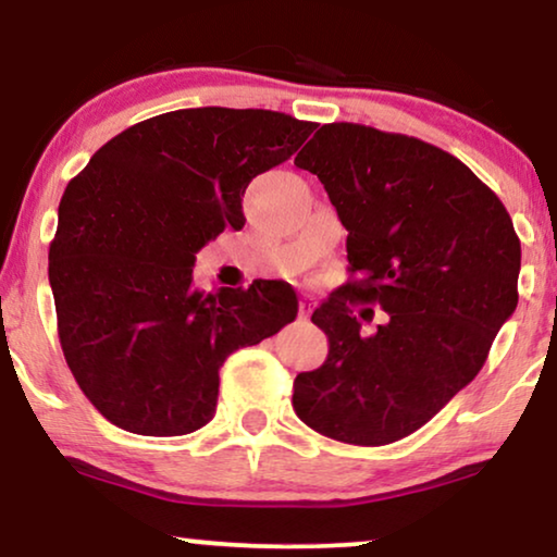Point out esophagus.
<instances>
[{"label":"esophagus","instance_id":"esophagus-1","mask_svg":"<svg viewBox=\"0 0 557 557\" xmlns=\"http://www.w3.org/2000/svg\"><path fill=\"white\" fill-rule=\"evenodd\" d=\"M314 299H311V296H304V299L299 301V319L301 322H307L309 319V314H311V309H314Z\"/></svg>","mask_w":557,"mask_h":557}]
</instances>
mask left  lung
I'll use <instances>...</instances> for the list:
<instances>
[{
  "label": "left lung",
  "mask_w": 557,
  "mask_h": 557,
  "mask_svg": "<svg viewBox=\"0 0 557 557\" xmlns=\"http://www.w3.org/2000/svg\"><path fill=\"white\" fill-rule=\"evenodd\" d=\"M294 164L330 195L355 276L311 314L330 355L296 375L294 410L334 441L393 444L482 370L517 309L520 238L467 164L413 136L324 124ZM355 300L388 311L370 338L359 334Z\"/></svg>",
  "instance_id": "8db88e82"
}]
</instances>
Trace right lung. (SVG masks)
Here are the masks:
<instances>
[{
    "instance_id": "1",
    "label": "right lung",
    "mask_w": 557,
    "mask_h": 557,
    "mask_svg": "<svg viewBox=\"0 0 557 557\" xmlns=\"http://www.w3.org/2000/svg\"><path fill=\"white\" fill-rule=\"evenodd\" d=\"M317 124L263 109H182L113 136L65 187L50 243L58 337L98 413L139 436H185L215 416L218 370L294 322L284 281L202 292L197 250L246 225L256 174Z\"/></svg>"
}]
</instances>
